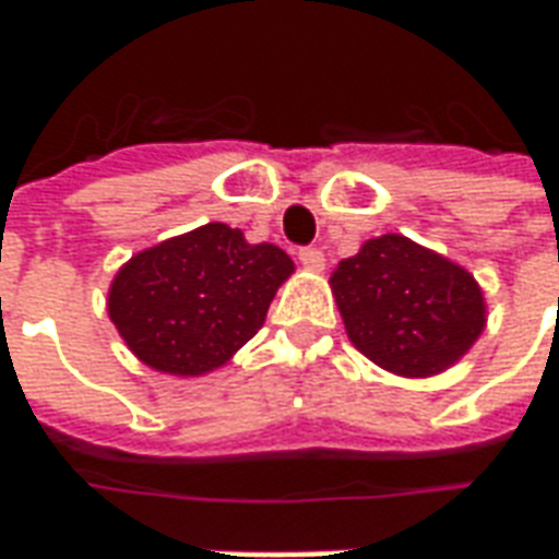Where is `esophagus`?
<instances>
[{
    "label": "esophagus",
    "mask_w": 559,
    "mask_h": 559,
    "mask_svg": "<svg viewBox=\"0 0 559 559\" xmlns=\"http://www.w3.org/2000/svg\"><path fill=\"white\" fill-rule=\"evenodd\" d=\"M299 263H302L305 269H311V272H323V266H326V257H323V251L320 248H299Z\"/></svg>",
    "instance_id": "1"
}]
</instances>
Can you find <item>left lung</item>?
I'll return each mask as SVG.
<instances>
[{
    "label": "left lung",
    "instance_id": "8db88e82",
    "mask_svg": "<svg viewBox=\"0 0 559 559\" xmlns=\"http://www.w3.org/2000/svg\"><path fill=\"white\" fill-rule=\"evenodd\" d=\"M347 335L401 377H431L457 362L485 329L479 284L445 257L386 233L332 272Z\"/></svg>",
    "mask_w": 559,
    "mask_h": 559
}]
</instances>
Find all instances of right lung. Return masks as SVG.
Returning a JSON list of instances; mask_svg holds the SVG:
<instances>
[{
  "label": "right lung",
  "instance_id": "add662e5",
  "mask_svg": "<svg viewBox=\"0 0 559 559\" xmlns=\"http://www.w3.org/2000/svg\"><path fill=\"white\" fill-rule=\"evenodd\" d=\"M290 272L293 260L278 245H248L215 221L131 257L107 308L140 362L197 377L254 338Z\"/></svg>",
  "mask_w": 559,
  "mask_h": 559
}]
</instances>
